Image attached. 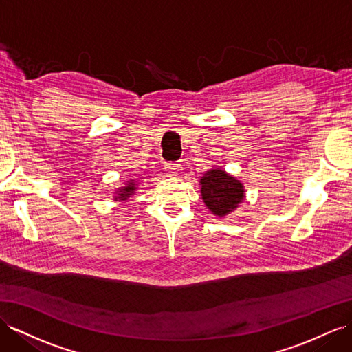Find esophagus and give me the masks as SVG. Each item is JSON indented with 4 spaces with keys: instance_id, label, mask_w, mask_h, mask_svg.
Here are the masks:
<instances>
[{
    "instance_id": "obj_1",
    "label": "esophagus",
    "mask_w": 352,
    "mask_h": 352,
    "mask_svg": "<svg viewBox=\"0 0 352 352\" xmlns=\"http://www.w3.org/2000/svg\"><path fill=\"white\" fill-rule=\"evenodd\" d=\"M165 170L169 177H177L179 174V170H182V166L178 164H174V162H170V164L165 165Z\"/></svg>"
}]
</instances>
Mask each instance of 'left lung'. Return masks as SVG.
<instances>
[{"label": "left lung", "instance_id": "1", "mask_svg": "<svg viewBox=\"0 0 352 352\" xmlns=\"http://www.w3.org/2000/svg\"><path fill=\"white\" fill-rule=\"evenodd\" d=\"M201 192L205 205L215 215H226L244 199V187L236 178L220 169H211L201 179Z\"/></svg>", "mask_w": 352, "mask_h": 352}]
</instances>
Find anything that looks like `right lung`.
<instances>
[{"instance_id": "obj_1", "label": "right lung", "mask_w": 352, "mask_h": 352, "mask_svg": "<svg viewBox=\"0 0 352 352\" xmlns=\"http://www.w3.org/2000/svg\"><path fill=\"white\" fill-rule=\"evenodd\" d=\"M133 192H135V183L131 182V183H128V186L120 188V193H119V196H117V197H119L120 201H124V199H128V197H129ZM117 197H116V199H117Z\"/></svg>"}]
</instances>
